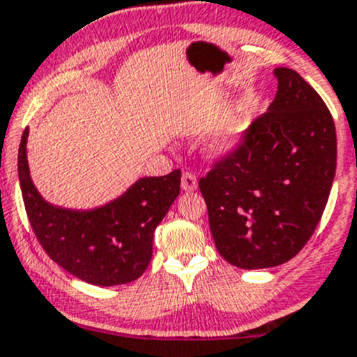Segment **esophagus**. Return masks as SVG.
I'll use <instances>...</instances> for the list:
<instances>
[{
    "instance_id": "34e87169",
    "label": "esophagus",
    "mask_w": 357,
    "mask_h": 357,
    "mask_svg": "<svg viewBox=\"0 0 357 357\" xmlns=\"http://www.w3.org/2000/svg\"><path fill=\"white\" fill-rule=\"evenodd\" d=\"M183 190L190 192V190H196L197 189V178L192 172H183L182 174V182H180Z\"/></svg>"
}]
</instances>
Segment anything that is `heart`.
I'll return each instance as SVG.
<instances>
[{
	"mask_svg": "<svg viewBox=\"0 0 357 357\" xmlns=\"http://www.w3.org/2000/svg\"><path fill=\"white\" fill-rule=\"evenodd\" d=\"M246 135V125L243 119H236V121L229 123L218 135L211 139L208 144V154L213 160H225L231 158L232 154L238 153L241 149L243 142H245Z\"/></svg>",
	"mask_w": 357,
	"mask_h": 357,
	"instance_id": "obj_1",
	"label": "heart"
}]
</instances>
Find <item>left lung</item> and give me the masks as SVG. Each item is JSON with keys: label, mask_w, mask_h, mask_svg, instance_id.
Returning a JSON list of instances; mask_svg holds the SVG:
<instances>
[{"label": "left lung", "mask_w": 357, "mask_h": 357, "mask_svg": "<svg viewBox=\"0 0 357 357\" xmlns=\"http://www.w3.org/2000/svg\"><path fill=\"white\" fill-rule=\"evenodd\" d=\"M278 91L241 149L218 161L199 189L218 253L239 269L294 259L317 227L337 168L335 123L294 69L276 67Z\"/></svg>", "instance_id": "8db88e82"}]
</instances>
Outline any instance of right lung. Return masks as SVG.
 Returning <instances> with one entry per match:
<instances>
[{
    "mask_svg": "<svg viewBox=\"0 0 357 357\" xmlns=\"http://www.w3.org/2000/svg\"><path fill=\"white\" fill-rule=\"evenodd\" d=\"M24 130L19 147V180L31 227L45 252L62 269L95 287L132 283L153 257L154 231L180 192V170L144 177L121 196L91 210L52 204L38 192L27 163Z\"/></svg>",
    "mask_w": 357,
    "mask_h": 357,
    "instance_id": "right-lung-1",
    "label": "right lung"
}]
</instances>
